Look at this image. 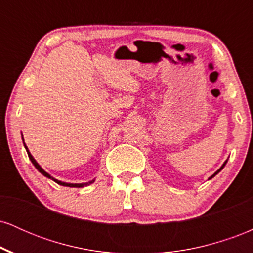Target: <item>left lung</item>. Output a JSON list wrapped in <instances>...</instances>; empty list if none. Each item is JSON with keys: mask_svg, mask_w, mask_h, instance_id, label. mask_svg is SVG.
<instances>
[{"mask_svg": "<svg viewBox=\"0 0 253 253\" xmlns=\"http://www.w3.org/2000/svg\"><path fill=\"white\" fill-rule=\"evenodd\" d=\"M227 161H228V159H226V161H225V163H223L222 165H221V167H220V169H217L216 171H215V172H214L213 173V175H211V177H210V178H208V179H211V178H213V177L214 176H215V175H217V173H219L220 172V171H221L222 169H223V167H225V165H226V163H227Z\"/></svg>", "mask_w": 253, "mask_h": 253, "instance_id": "left-lung-1", "label": "left lung"}]
</instances>
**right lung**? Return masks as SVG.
Returning a JSON list of instances; mask_svg holds the SVG:
<instances>
[{
	"mask_svg": "<svg viewBox=\"0 0 253 253\" xmlns=\"http://www.w3.org/2000/svg\"><path fill=\"white\" fill-rule=\"evenodd\" d=\"M21 136H22V141H24V146H25V149H26V151H27L28 158L31 159L32 164H33L34 167H36V169H37L38 171H39V172L42 173V175H43V176H45V177H47V178L52 179V181H53V182H56V183H58V184H59V185H63V187H70V188H83V187H86V185H90V184H91V183H94V182H95V178H94V179H91V181H89V182H86V183H66V182L59 181V179L54 178V177H52V176L50 175V173H48V172H46V171L43 170L42 167H40L39 163H38V162L36 161V159H34V157L31 155V152H30V150H28L27 145L25 144V140H24V135H22V133H21Z\"/></svg>",
	"mask_w": 253,
	"mask_h": 253,
	"instance_id": "obj_1",
	"label": "right lung"
}]
</instances>
